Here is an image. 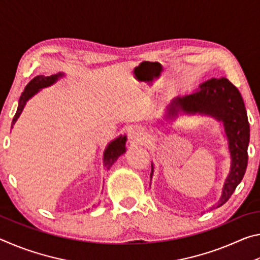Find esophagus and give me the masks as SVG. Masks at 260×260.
I'll list each match as a JSON object with an SVG mask.
<instances>
[{
  "mask_svg": "<svg viewBox=\"0 0 260 260\" xmlns=\"http://www.w3.org/2000/svg\"><path fill=\"white\" fill-rule=\"evenodd\" d=\"M129 140L134 143H143L148 139L147 131L141 126H133L128 132Z\"/></svg>",
  "mask_w": 260,
  "mask_h": 260,
  "instance_id": "1",
  "label": "esophagus"
}]
</instances>
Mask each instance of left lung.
I'll return each instance as SVG.
<instances>
[{
  "instance_id": "obj_1",
  "label": "left lung",
  "mask_w": 260,
  "mask_h": 260,
  "mask_svg": "<svg viewBox=\"0 0 260 260\" xmlns=\"http://www.w3.org/2000/svg\"><path fill=\"white\" fill-rule=\"evenodd\" d=\"M208 116L222 124L231 156L230 173L222 186L221 196L212 206L219 208L230 200L244 177L248 165L250 126L243 99L237 88L226 78H212L201 83L191 94L179 96L166 108L162 122H172L179 116ZM153 174V164H151Z\"/></svg>"
}]
</instances>
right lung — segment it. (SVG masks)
<instances>
[{"instance_id":"1","label":"right lung","mask_w":260,"mask_h":260,"mask_svg":"<svg viewBox=\"0 0 260 260\" xmlns=\"http://www.w3.org/2000/svg\"><path fill=\"white\" fill-rule=\"evenodd\" d=\"M63 77H65V73L59 72L57 74H52L50 77L37 76L35 78H33L32 80L27 83V86L25 87L23 94L20 96L18 108H17V112L15 114L14 119H12L11 128L16 124V121L18 120V118L20 117L21 112H23L26 103H27L34 95H37L39 91L43 89V88L52 86ZM126 141H127L126 135H119L117 139H114L111 141V142L108 143V146L104 149V153H103V165L105 169L110 170V167L116 162L118 158H119L122 153L126 152Z\"/></svg>"}]
</instances>
